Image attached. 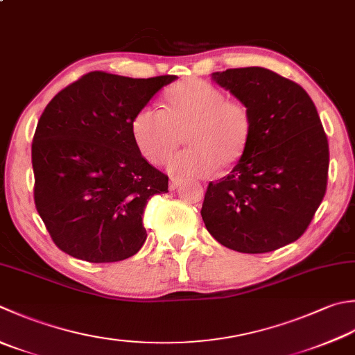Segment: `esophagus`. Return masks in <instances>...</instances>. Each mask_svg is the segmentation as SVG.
I'll use <instances>...</instances> for the list:
<instances>
[{
    "mask_svg": "<svg viewBox=\"0 0 355 355\" xmlns=\"http://www.w3.org/2000/svg\"><path fill=\"white\" fill-rule=\"evenodd\" d=\"M182 184V180L180 178H171V183H169V187H171V191H175V189H178V186Z\"/></svg>",
    "mask_w": 355,
    "mask_h": 355,
    "instance_id": "34e87169",
    "label": "esophagus"
}]
</instances>
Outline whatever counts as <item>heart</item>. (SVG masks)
Returning <instances> with one entry per match:
<instances>
[{"instance_id":"1","label":"heart","mask_w":355,"mask_h":355,"mask_svg":"<svg viewBox=\"0 0 355 355\" xmlns=\"http://www.w3.org/2000/svg\"><path fill=\"white\" fill-rule=\"evenodd\" d=\"M132 138L140 154L162 164L182 144L191 146L169 162L177 177L207 178L239 162L252 132L251 110L229 100L218 87L198 78L180 81L164 94L163 110L146 106L132 118Z\"/></svg>"}]
</instances>
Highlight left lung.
<instances>
[{
    "mask_svg": "<svg viewBox=\"0 0 355 355\" xmlns=\"http://www.w3.org/2000/svg\"><path fill=\"white\" fill-rule=\"evenodd\" d=\"M212 80L251 110L245 154L211 182L201 217L221 245L263 254L306 231L328 184L329 146L315 104L302 86L265 67L227 69Z\"/></svg>",
    "mask_w": 355,
    "mask_h": 355,
    "instance_id": "obj_1",
    "label": "left lung"
}]
</instances>
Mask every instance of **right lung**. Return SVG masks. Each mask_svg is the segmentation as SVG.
Segmentation results:
<instances>
[{"mask_svg":"<svg viewBox=\"0 0 355 355\" xmlns=\"http://www.w3.org/2000/svg\"><path fill=\"white\" fill-rule=\"evenodd\" d=\"M175 75H83L41 114L32 141L35 206L55 245L90 263L126 260L146 241L148 200L168 175L148 163L130 123Z\"/></svg>","mask_w":355,"mask_h":355,"instance_id":"add662e5","label":"right lung"}]
</instances>
